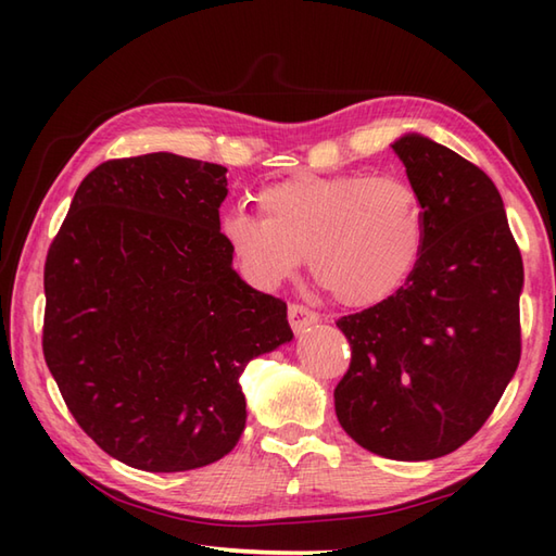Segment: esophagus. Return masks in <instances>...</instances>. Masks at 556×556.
<instances>
[{
  "label": "esophagus",
  "instance_id": "esophagus-1",
  "mask_svg": "<svg viewBox=\"0 0 556 556\" xmlns=\"http://www.w3.org/2000/svg\"><path fill=\"white\" fill-rule=\"evenodd\" d=\"M289 323H291V329H293V332H296V334H303L305 329L320 323V315L313 313L311 308H305V305L293 303V305H289Z\"/></svg>",
  "mask_w": 556,
  "mask_h": 556
}]
</instances>
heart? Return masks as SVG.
I'll use <instances>...</instances> for the list:
<instances>
[{
	"label": "heart",
	"mask_w": 556,
	"mask_h": 556,
	"mask_svg": "<svg viewBox=\"0 0 556 556\" xmlns=\"http://www.w3.org/2000/svg\"><path fill=\"white\" fill-rule=\"evenodd\" d=\"M260 217L231 210L222 239L245 277L275 289L301 269L349 308L389 301L410 279L425 245V207L396 174H296L263 188Z\"/></svg>",
	"instance_id": "b5f03b06"
}]
</instances>
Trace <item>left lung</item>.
<instances>
[{"instance_id": "1", "label": "left lung", "mask_w": 556, "mask_h": 556, "mask_svg": "<svg viewBox=\"0 0 556 556\" xmlns=\"http://www.w3.org/2000/svg\"><path fill=\"white\" fill-rule=\"evenodd\" d=\"M392 150L422 200L425 245L406 287L337 323L351 365L334 410L368 452L430 460L468 442L511 382L523 260L485 172L420 134Z\"/></svg>"}]
</instances>
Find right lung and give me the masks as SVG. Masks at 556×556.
Listing matches in <instances>:
<instances>
[{
    "label": "right lung",
    "mask_w": 556,
    "mask_h": 556,
    "mask_svg": "<svg viewBox=\"0 0 556 556\" xmlns=\"http://www.w3.org/2000/svg\"><path fill=\"white\" fill-rule=\"evenodd\" d=\"M227 193L222 164L104 162L47 253V368L71 416L126 466L179 473L227 456L245 428L241 372L293 339L287 303L233 269Z\"/></svg>",
    "instance_id": "obj_1"
}]
</instances>
